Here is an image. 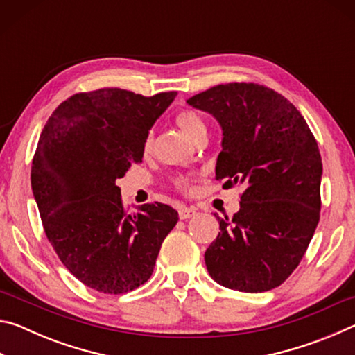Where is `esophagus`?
Returning <instances> with one entry per match:
<instances>
[{
    "label": "esophagus",
    "instance_id": "34e87169",
    "mask_svg": "<svg viewBox=\"0 0 355 355\" xmlns=\"http://www.w3.org/2000/svg\"><path fill=\"white\" fill-rule=\"evenodd\" d=\"M197 214V211H196V208H188V207H183V208H180V211H178V216H180V219H189V218H192V216H196Z\"/></svg>",
    "mask_w": 355,
    "mask_h": 355
}]
</instances>
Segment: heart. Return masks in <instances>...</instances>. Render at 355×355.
Here are the masks:
<instances>
[{"label": "heart", "instance_id": "b5f03b06", "mask_svg": "<svg viewBox=\"0 0 355 355\" xmlns=\"http://www.w3.org/2000/svg\"><path fill=\"white\" fill-rule=\"evenodd\" d=\"M173 120H175L177 127L182 130L186 136H189L191 139L197 141L200 139L202 136L207 135L205 120L202 119L200 114H197L192 110H188V107L180 110L175 114ZM152 148H153V133L152 131H148V133L144 136V141H142V153L150 155ZM196 182H197L196 175H182L173 180V186H175L177 191L188 194V192H192V189H194Z\"/></svg>", "mask_w": 355, "mask_h": 355}]
</instances>
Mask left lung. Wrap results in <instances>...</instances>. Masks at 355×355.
Listing matches in <instances>:
<instances>
[{
  "instance_id": "1",
  "label": "left lung",
  "mask_w": 355,
  "mask_h": 355,
  "mask_svg": "<svg viewBox=\"0 0 355 355\" xmlns=\"http://www.w3.org/2000/svg\"><path fill=\"white\" fill-rule=\"evenodd\" d=\"M188 103L219 120L224 139L216 180L244 184L239 211L219 218L205 252L219 285L263 293L290 277L307 252L321 211L320 148L302 114L263 84H218Z\"/></svg>"
}]
</instances>
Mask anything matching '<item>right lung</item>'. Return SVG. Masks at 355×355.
<instances>
[{"mask_svg":"<svg viewBox=\"0 0 355 355\" xmlns=\"http://www.w3.org/2000/svg\"><path fill=\"white\" fill-rule=\"evenodd\" d=\"M177 92L144 97L119 87L78 92L42 130L31 186L59 260L92 290L122 294L146 284L178 220L164 203L128 213L116 184L142 163V141Z\"/></svg>","mask_w":355,"mask_h":355,"instance_id":"obj_1","label":"right lung"}]
</instances>
